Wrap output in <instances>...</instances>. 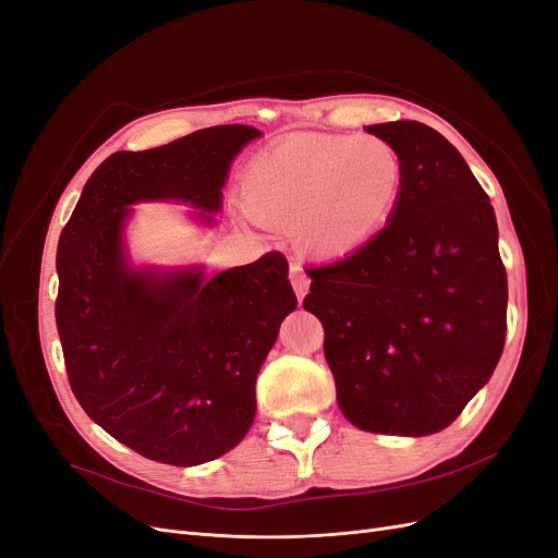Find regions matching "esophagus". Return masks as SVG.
<instances>
[{
	"mask_svg": "<svg viewBox=\"0 0 558 558\" xmlns=\"http://www.w3.org/2000/svg\"><path fill=\"white\" fill-rule=\"evenodd\" d=\"M291 286H293V291H295L298 298H305L307 291H310V277H307L305 269H302L295 263L291 265Z\"/></svg>",
	"mask_w": 558,
	"mask_h": 558,
	"instance_id": "1",
	"label": "esophagus"
}]
</instances>
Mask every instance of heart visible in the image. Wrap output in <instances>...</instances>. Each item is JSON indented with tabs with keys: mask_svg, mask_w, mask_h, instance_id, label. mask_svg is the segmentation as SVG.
Returning a JSON list of instances; mask_svg holds the SVG:
<instances>
[{
	"mask_svg": "<svg viewBox=\"0 0 558 558\" xmlns=\"http://www.w3.org/2000/svg\"><path fill=\"white\" fill-rule=\"evenodd\" d=\"M402 191L398 150L377 137H293L265 150L244 179V205L267 223H295L316 258H342L373 242Z\"/></svg>",
	"mask_w": 558,
	"mask_h": 558,
	"instance_id": "1",
	"label": "heart"
}]
</instances>
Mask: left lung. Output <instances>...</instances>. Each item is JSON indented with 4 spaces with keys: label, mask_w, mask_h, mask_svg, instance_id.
I'll use <instances>...</instances> for the list:
<instances>
[{
    "label": "left lung",
    "mask_w": 558,
    "mask_h": 558,
    "mask_svg": "<svg viewBox=\"0 0 558 558\" xmlns=\"http://www.w3.org/2000/svg\"><path fill=\"white\" fill-rule=\"evenodd\" d=\"M402 160V191L377 238L307 269L337 404L369 433L447 428L492 379L508 330V275L492 199L440 132L367 125Z\"/></svg>",
    "instance_id": "8db88e82"
}]
</instances>
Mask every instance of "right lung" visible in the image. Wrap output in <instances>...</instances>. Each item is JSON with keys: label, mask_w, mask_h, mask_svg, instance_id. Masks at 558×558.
Wrapping results in <instances>:
<instances>
[{"label": "right lung", "mask_w": 558, "mask_h": 558, "mask_svg": "<svg viewBox=\"0 0 558 558\" xmlns=\"http://www.w3.org/2000/svg\"><path fill=\"white\" fill-rule=\"evenodd\" d=\"M248 125L197 130L97 167L58 242L56 320L81 408L118 442L170 465L238 447L256 379L298 300L277 251L207 277L205 267H134L123 230L137 202L172 199L214 223Z\"/></svg>", "instance_id": "add662e5"}]
</instances>
